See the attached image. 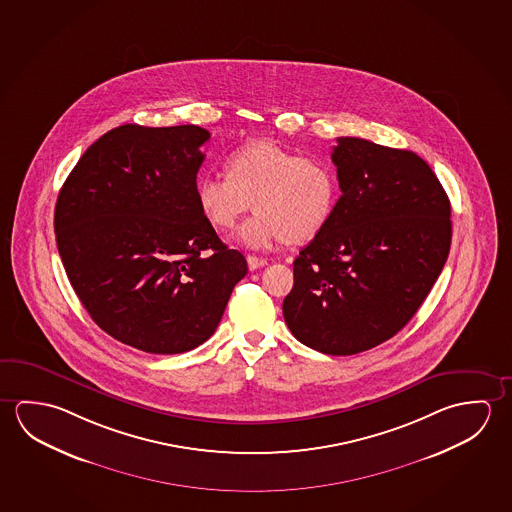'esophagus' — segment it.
Wrapping results in <instances>:
<instances>
[{
  "instance_id": "esophagus-1",
  "label": "esophagus",
  "mask_w": 512,
  "mask_h": 512,
  "mask_svg": "<svg viewBox=\"0 0 512 512\" xmlns=\"http://www.w3.org/2000/svg\"><path fill=\"white\" fill-rule=\"evenodd\" d=\"M246 262H248V268L252 269V271L253 269L264 268L268 264V260L260 259V257H255V255H248Z\"/></svg>"
}]
</instances>
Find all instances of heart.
<instances>
[{"mask_svg": "<svg viewBox=\"0 0 512 512\" xmlns=\"http://www.w3.org/2000/svg\"><path fill=\"white\" fill-rule=\"evenodd\" d=\"M225 173L198 176L196 205L212 227L225 232L253 202L257 212L237 232V239L253 250L284 241L309 243L336 212L339 182L334 168L275 141L259 139L228 153Z\"/></svg>", "mask_w": 512, "mask_h": 512, "instance_id": "obj_1", "label": "heart"}]
</instances>
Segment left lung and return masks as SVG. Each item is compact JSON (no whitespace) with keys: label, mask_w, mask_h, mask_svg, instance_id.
I'll return each mask as SVG.
<instances>
[{"label":"left lung","mask_w":512,"mask_h":512,"mask_svg":"<svg viewBox=\"0 0 512 512\" xmlns=\"http://www.w3.org/2000/svg\"><path fill=\"white\" fill-rule=\"evenodd\" d=\"M332 162L343 194L294 260L282 310L300 343L353 355L398 334L425 302L450 252V200L414 151L339 137Z\"/></svg>","instance_id":"1"}]
</instances>
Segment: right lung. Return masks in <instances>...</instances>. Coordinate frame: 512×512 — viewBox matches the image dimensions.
Listing matches in <instances>:
<instances>
[{
	"instance_id": "1",
	"label": "right lung",
	"mask_w": 512,
	"mask_h": 512,
	"mask_svg": "<svg viewBox=\"0 0 512 512\" xmlns=\"http://www.w3.org/2000/svg\"><path fill=\"white\" fill-rule=\"evenodd\" d=\"M209 137L196 125L118 126L87 148L57 198V246L76 296L101 330L143 352L205 343L248 273L196 205Z\"/></svg>"
}]
</instances>
